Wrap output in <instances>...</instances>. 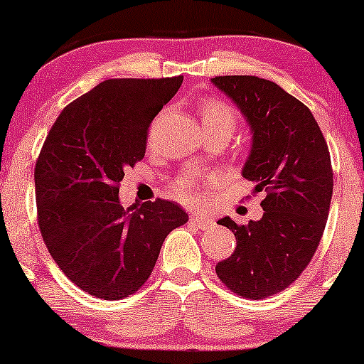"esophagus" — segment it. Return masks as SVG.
I'll return each instance as SVG.
<instances>
[{
    "label": "esophagus",
    "instance_id": "34e87169",
    "mask_svg": "<svg viewBox=\"0 0 364 364\" xmlns=\"http://www.w3.org/2000/svg\"><path fill=\"white\" fill-rule=\"evenodd\" d=\"M190 223L200 229H210L212 225H214V220H212L210 217H205V215H191Z\"/></svg>",
    "mask_w": 364,
    "mask_h": 364
}]
</instances>
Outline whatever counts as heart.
<instances>
[{
	"label": "heart",
	"instance_id": "1",
	"mask_svg": "<svg viewBox=\"0 0 364 364\" xmlns=\"http://www.w3.org/2000/svg\"><path fill=\"white\" fill-rule=\"evenodd\" d=\"M202 112V123L205 129L212 128H224L229 133L235 132V127L237 123V114L228 104L220 101H205L200 107ZM196 186H198V179L195 176H181L174 181L173 191L176 198L183 200V202H193L196 198Z\"/></svg>",
	"mask_w": 364,
	"mask_h": 364
}]
</instances>
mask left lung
I'll list each match as a JSON object with an SVG mask.
<instances>
[{
	"mask_svg": "<svg viewBox=\"0 0 364 364\" xmlns=\"http://www.w3.org/2000/svg\"><path fill=\"white\" fill-rule=\"evenodd\" d=\"M212 83L250 124L252 150L241 174L267 193L260 220H219L235 232L236 248L215 272L228 289L262 299L291 286L316 252L333 191L330 152L311 111L277 83L250 75Z\"/></svg>",
	"mask_w": 364,
	"mask_h": 364,
	"instance_id": "1",
	"label": "left lung"
}]
</instances>
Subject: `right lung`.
<instances>
[{
	"label": "right lung",
	"mask_w": 364,
	"mask_h": 364,
	"mask_svg": "<svg viewBox=\"0 0 364 364\" xmlns=\"http://www.w3.org/2000/svg\"><path fill=\"white\" fill-rule=\"evenodd\" d=\"M181 83V75L104 80L70 102L46 136L34 171L41 235L63 274L95 298L139 291L166 236L188 223L174 202L123 208L118 196L124 169L145 156L150 123Z\"/></svg>",
	"instance_id": "1"
}]
</instances>
